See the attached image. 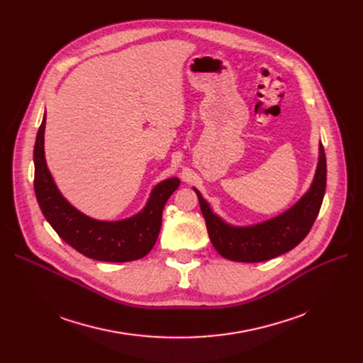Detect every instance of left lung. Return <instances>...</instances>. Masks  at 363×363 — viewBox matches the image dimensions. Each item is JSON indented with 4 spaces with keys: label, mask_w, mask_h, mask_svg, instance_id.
Masks as SVG:
<instances>
[{
    "label": "left lung",
    "mask_w": 363,
    "mask_h": 363,
    "mask_svg": "<svg viewBox=\"0 0 363 363\" xmlns=\"http://www.w3.org/2000/svg\"><path fill=\"white\" fill-rule=\"evenodd\" d=\"M325 188L327 157L320 144L318 169L311 189L287 212L274 219L245 228L231 226L212 212L199 189L194 188V191L216 252L234 262L255 263L287 253L306 238L320 211Z\"/></svg>",
    "instance_id": "left-lung-1"
}]
</instances>
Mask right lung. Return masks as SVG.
<instances>
[{"mask_svg": "<svg viewBox=\"0 0 363 363\" xmlns=\"http://www.w3.org/2000/svg\"><path fill=\"white\" fill-rule=\"evenodd\" d=\"M45 116L38 129L33 148V188L45 219L74 250L101 262H130L148 255L155 247L166 201L179 186L178 178L160 182L151 191L143 212L129 219L104 222L88 218L74 208L57 189L44 156Z\"/></svg>", "mask_w": 363, "mask_h": 363, "instance_id": "obj_1", "label": "right lung"}]
</instances>
